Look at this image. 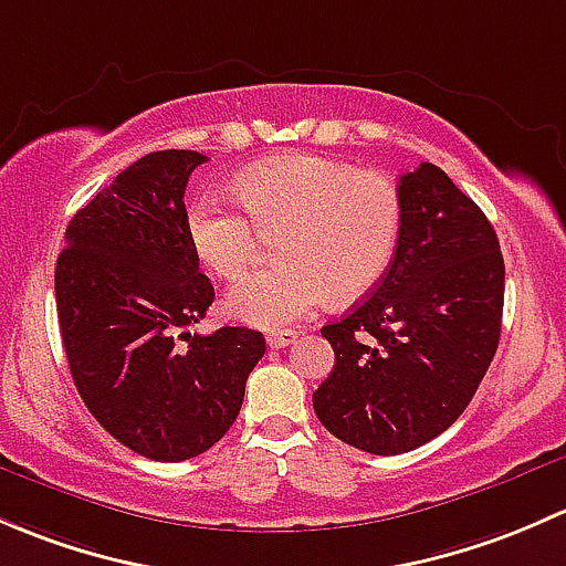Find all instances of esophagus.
Segmentation results:
<instances>
[{
    "label": "esophagus",
    "instance_id": "1",
    "mask_svg": "<svg viewBox=\"0 0 566 566\" xmlns=\"http://www.w3.org/2000/svg\"><path fill=\"white\" fill-rule=\"evenodd\" d=\"M296 340V332L294 329H281V332H270V335H266V343H270V348H285V346H291V343Z\"/></svg>",
    "mask_w": 566,
    "mask_h": 566
}]
</instances>
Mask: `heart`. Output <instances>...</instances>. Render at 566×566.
Instances as JSON below:
<instances>
[{"label": "heart", "instance_id": "heart-1", "mask_svg": "<svg viewBox=\"0 0 566 566\" xmlns=\"http://www.w3.org/2000/svg\"><path fill=\"white\" fill-rule=\"evenodd\" d=\"M234 196L250 221L218 198L188 209V240L212 275L234 281L277 237L272 270L231 289L226 307L244 324L277 329L329 296L357 300L381 281L398 244L403 198L384 171L316 155H283L244 168Z\"/></svg>", "mask_w": 566, "mask_h": 566}]
</instances>
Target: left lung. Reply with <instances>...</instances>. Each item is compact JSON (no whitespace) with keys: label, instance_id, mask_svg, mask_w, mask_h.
Instances as JSON below:
<instances>
[{"label":"left lung","instance_id":"1","mask_svg":"<svg viewBox=\"0 0 566 566\" xmlns=\"http://www.w3.org/2000/svg\"><path fill=\"white\" fill-rule=\"evenodd\" d=\"M392 264L322 335L335 368L313 392L332 436L400 455L444 433L499 348L504 259L485 212L433 163L403 174Z\"/></svg>","mask_w":566,"mask_h":566}]
</instances>
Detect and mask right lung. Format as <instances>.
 Wrapping results in <instances>:
<instances>
[{"mask_svg": "<svg viewBox=\"0 0 566 566\" xmlns=\"http://www.w3.org/2000/svg\"><path fill=\"white\" fill-rule=\"evenodd\" d=\"M190 149L149 153L73 214L56 259V316L75 389L127 450L160 463L207 452L242 409L264 335H190L214 302L188 240Z\"/></svg>", "mask_w": 566, "mask_h": 566, "instance_id": "1", "label": "right lung"}]
</instances>
